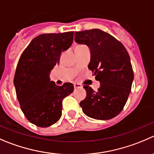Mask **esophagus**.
I'll list each match as a JSON object with an SVG mask.
<instances>
[{
  "label": "esophagus",
  "instance_id": "1",
  "mask_svg": "<svg viewBox=\"0 0 154 154\" xmlns=\"http://www.w3.org/2000/svg\"><path fill=\"white\" fill-rule=\"evenodd\" d=\"M74 86L75 89H77V88H82L83 87V86H82L81 84H80V83H74Z\"/></svg>",
  "mask_w": 154,
  "mask_h": 154
}]
</instances>
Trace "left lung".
Returning a JSON list of instances; mask_svg holds the SVG:
<instances>
[{"instance_id":"obj_1","label":"left lung","mask_w":154,"mask_h":154,"mask_svg":"<svg viewBox=\"0 0 154 154\" xmlns=\"http://www.w3.org/2000/svg\"><path fill=\"white\" fill-rule=\"evenodd\" d=\"M74 40L91 51L89 70L101 83L98 91L83 86L86 97L80 105L86 116L95 120L113 118L123 110L131 92L133 70L127 50L121 42L100 29L77 31Z\"/></svg>"}]
</instances>
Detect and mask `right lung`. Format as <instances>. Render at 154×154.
I'll list each match as a JSON object with an SVG mask.
<instances>
[{
    "mask_svg": "<svg viewBox=\"0 0 154 154\" xmlns=\"http://www.w3.org/2000/svg\"><path fill=\"white\" fill-rule=\"evenodd\" d=\"M73 40L74 31L41 34L21 55L14 76L16 96L25 117L37 126L56 123L62 116V101L74 91L71 83L57 86L49 77Z\"/></svg>",
    "mask_w": 154,
    "mask_h": 154,
    "instance_id": "add662e5",
    "label": "right lung"
}]
</instances>
